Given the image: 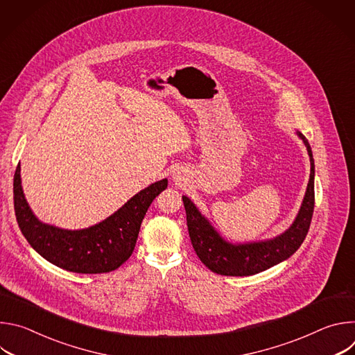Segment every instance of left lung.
I'll return each mask as SVG.
<instances>
[{
    "label": "left lung",
    "mask_w": 355,
    "mask_h": 355,
    "mask_svg": "<svg viewBox=\"0 0 355 355\" xmlns=\"http://www.w3.org/2000/svg\"><path fill=\"white\" fill-rule=\"evenodd\" d=\"M297 135L311 157V178L295 222L281 236L261 243L230 244L216 233L192 202L182 196L192 247L199 260L211 271L230 277L254 275L291 257L305 240L315 209V162L306 137L302 133Z\"/></svg>",
    "instance_id": "left-lung-1"
}]
</instances>
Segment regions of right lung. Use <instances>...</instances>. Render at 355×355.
<instances>
[{
    "label": "right lung",
    "instance_id": "obj_1",
    "mask_svg": "<svg viewBox=\"0 0 355 355\" xmlns=\"http://www.w3.org/2000/svg\"><path fill=\"white\" fill-rule=\"evenodd\" d=\"M167 180L144 188L112 216L83 230H63L39 222L29 209L21 185V166L14 175V208L28 243L59 268L78 274H104L119 268L135 250L141 220Z\"/></svg>",
    "mask_w": 355,
    "mask_h": 355
}]
</instances>
